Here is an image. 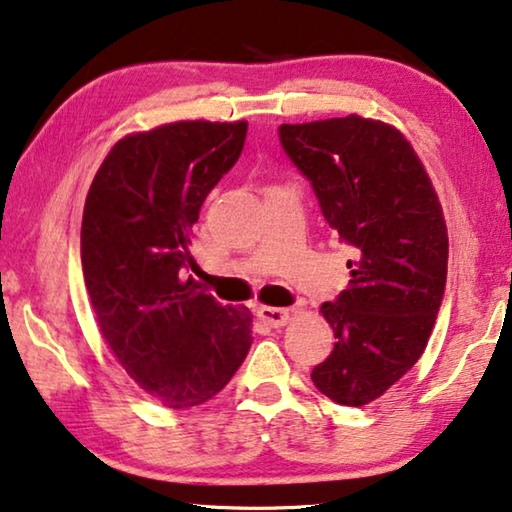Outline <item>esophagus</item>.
<instances>
[{
  "instance_id": "esophagus-1",
  "label": "esophagus",
  "mask_w": 512,
  "mask_h": 512,
  "mask_svg": "<svg viewBox=\"0 0 512 512\" xmlns=\"http://www.w3.org/2000/svg\"><path fill=\"white\" fill-rule=\"evenodd\" d=\"M289 312L291 310H280V307H259L257 310L259 319H262L269 328L285 326V323L289 321Z\"/></svg>"
}]
</instances>
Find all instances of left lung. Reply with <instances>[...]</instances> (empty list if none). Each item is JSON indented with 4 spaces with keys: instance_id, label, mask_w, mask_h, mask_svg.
<instances>
[{
    "instance_id": "left-lung-1",
    "label": "left lung",
    "mask_w": 512,
    "mask_h": 512,
    "mask_svg": "<svg viewBox=\"0 0 512 512\" xmlns=\"http://www.w3.org/2000/svg\"><path fill=\"white\" fill-rule=\"evenodd\" d=\"M278 134L353 250L348 289L321 305L335 348L312 380L330 401L360 408L399 383L431 337L449 259L442 205L412 145L380 120L351 113Z\"/></svg>"
}]
</instances>
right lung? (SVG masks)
<instances>
[{"label": "right lung", "mask_w": 512, "mask_h": 512, "mask_svg": "<svg viewBox=\"0 0 512 512\" xmlns=\"http://www.w3.org/2000/svg\"><path fill=\"white\" fill-rule=\"evenodd\" d=\"M246 132V120H182L129 134L86 196L81 269L95 319L129 378L173 410L221 392L253 344L248 307L182 282L202 202L237 164Z\"/></svg>", "instance_id": "obj_1"}]
</instances>
